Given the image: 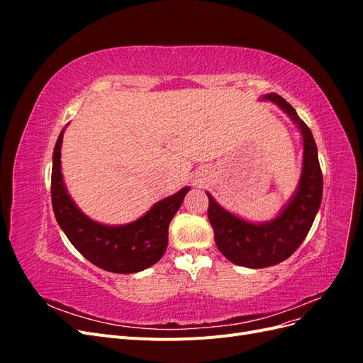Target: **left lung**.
<instances>
[{"mask_svg":"<svg viewBox=\"0 0 363 363\" xmlns=\"http://www.w3.org/2000/svg\"><path fill=\"white\" fill-rule=\"evenodd\" d=\"M263 98L280 106L298 124L304 144L303 174L292 201L268 224H251L239 219L207 194V216L218 250L235 265L247 268L272 267L292 256L309 233L323 199V172L311 128L280 95L268 94Z\"/></svg>","mask_w":363,"mask_h":363,"instance_id":"obj_1","label":"left lung"}]
</instances>
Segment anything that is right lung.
<instances>
[{"instance_id":"right-lung-1","label":"right lung","mask_w":363,"mask_h":363,"mask_svg":"<svg viewBox=\"0 0 363 363\" xmlns=\"http://www.w3.org/2000/svg\"><path fill=\"white\" fill-rule=\"evenodd\" d=\"M62 138L63 131L52 152L51 203L57 223L69 242L95 267L111 272L131 274L155 265L167 251L169 223L189 188H183L159 201L131 224L121 227L98 224L77 208L65 189L60 172Z\"/></svg>"}]
</instances>
